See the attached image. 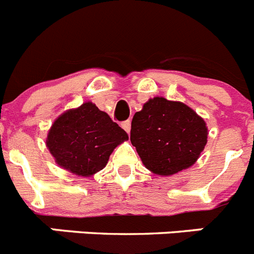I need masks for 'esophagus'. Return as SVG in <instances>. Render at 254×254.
<instances>
[{
  "label": "esophagus",
  "mask_w": 254,
  "mask_h": 254,
  "mask_svg": "<svg viewBox=\"0 0 254 254\" xmlns=\"http://www.w3.org/2000/svg\"><path fill=\"white\" fill-rule=\"evenodd\" d=\"M121 127L127 131V133H129L130 131V127H131V123H130V120H127L124 121V123H121Z\"/></svg>",
  "instance_id": "34e87169"
}]
</instances>
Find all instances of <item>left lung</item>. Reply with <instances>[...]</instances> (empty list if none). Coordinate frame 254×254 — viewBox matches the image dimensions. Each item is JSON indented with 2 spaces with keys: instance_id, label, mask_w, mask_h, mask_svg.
I'll use <instances>...</instances> for the list:
<instances>
[{
  "instance_id": "8db88e82",
  "label": "left lung",
  "mask_w": 254,
  "mask_h": 254,
  "mask_svg": "<svg viewBox=\"0 0 254 254\" xmlns=\"http://www.w3.org/2000/svg\"><path fill=\"white\" fill-rule=\"evenodd\" d=\"M206 121L183 102L153 97L135 112L130 140L156 175L170 176L193 166L207 144Z\"/></svg>"
}]
</instances>
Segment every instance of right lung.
Returning <instances> with one entry per match:
<instances>
[{
	"label": "right lung",
	"mask_w": 254,
	"mask_h": 254,
	"mask_svg": "<svg viewBox=\"0 0 254 254\" xmlns=\"http://www.w3.org/2000/svg\"><path fill=\"white\" fill-rule=\"evenodd\" d=\"M127 139L125 130L109 115L94 103L84 102L54 121L46 145L59 166L88 178L101 171L114 149Z\"/></svg>",
	"instance_id": "obj_1"
}]
</instances>
